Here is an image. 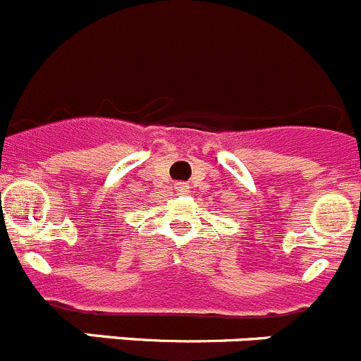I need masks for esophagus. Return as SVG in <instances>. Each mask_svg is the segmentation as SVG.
<instances>
[{
  "label": "esophagus",
  "instance_id": "1",
  "mask_svg": "<svg viewBox=\"0 0 361 361\" xmlns=\"http://www.w3.org/2000/svg\"><path fill=\"white\" fill-rule=\"evenodd\" d=\"M176 190L180 194H187L188 192V185L187 183H176Z\"/></svg>",
  "mask_w": 361,
  "mask_h": 361
}]
</instances>
